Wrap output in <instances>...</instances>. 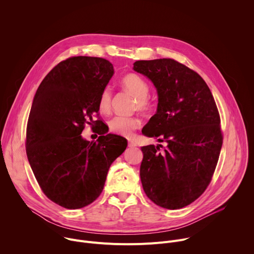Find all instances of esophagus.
Here are the masks:
<instances>
[{
	"label": "esophagus",
	"instance_id": "34e87169",
	"mask_svg": "<svg viewBox=\"0 0 254 254\" xmlns=\"http://www.w3.org/2000/svg\"><path fill=\"white\" fill-rule=\"evenodd\" d=\"M127 144H128V147H130V148H133V147H136V142L134 141V140H128V142H127Z\"/></svg>",
	"mask_w": 254,
	"mask_h": 254
}]
</instances>
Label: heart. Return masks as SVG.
Listing matches in <instances>:
<instances>
[{"mask_svg": "<svg viewBox=\"0 0 254 254\" xmlns=\"http://www.w3.org/2000/svg\"><path fill=\"white\" fill-rule=\"evenodd\" d=\"M122 85L125 89H127L135 97V108H138L141 112H147L150 110L151 101L148 98L150 87L146 80L137 74L130 73L123 77ZM112 89L108 86L104 87L101 91L98 98V108L101 113L105 114L110 112L112 104ZM139 124L140 123L137 118L119 115L114 117L110 121L108 127H110L112 132L122 136L129 137L132 135L133 130L139 127Z\"/></svg>", "mask_w": 254, "mask_h": 254, "instance_id": "b5f03b06", "label": "heart"}]
</instances>
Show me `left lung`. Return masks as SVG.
<instances>
[{
	"label": "left lung",
	"instance_id": "left-lung-1",
	"mask_svg": "<svg viewBox=\"0 0 254 254\" xmlns=\"http://www.w3.org/2000/svg\"><path fill=\"white\" fill-rule=\"evenodd\" d=\"M133 70L158 93L157 114L141 132L165 141L141 147L139 176L146 195L166 209L183 208L206 190L221 147L220 117L213 95L194 70L170 58L139 60Z\"/></svg>",
	"mask_w": 254,
	"mask_h": 254
}]
</instances>
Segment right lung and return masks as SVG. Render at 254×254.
Wrapping results in <instances>:
<instances>
[{"label":"right lung","instance_id":"right-lung-1","mask_svg":"<svg viewBox=\"0 0 254 254\" xmlns=\"http://www.w3.org/2000/svg\"><path fill=\"white\" fill-rule=\"evenodd\" d=\"M115 73L103 58L76 56L58 63L45 76L33 99L26 153L43 193L54 203L79 209L103 190L114 161L127 149L125 137L97 129L96 141L84 139L85 124L100 125L98 98Z\"/></svg>","mask_w":254,"mask_h":254}]
</instances>
